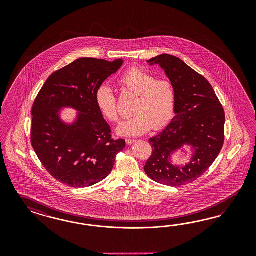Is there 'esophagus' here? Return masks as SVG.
<instances>
[{"mask_svg":"<svg viewBox=\"0 0 256 256\" xmlns=\"http://www.w3.org/2000/svg\"><path fill=\"white\" fill-rule=\"evenodd\" d=\"M135 142H136V140L126 139V144H128V146H130L132 144H134Z\"/></svg>","mask_w":256,"mask_h":256,"instance_id":"1","label":"esophagus"}]
</instances>
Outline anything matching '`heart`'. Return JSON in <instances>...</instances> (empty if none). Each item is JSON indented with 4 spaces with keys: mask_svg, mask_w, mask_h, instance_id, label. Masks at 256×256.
I'll return each instance as SVG.
<instances>
[{
    "mask_svg": "<svg viewBox=\"0 0 256 256\" xmlns=\"http://www.w3.org/2000/svg\"><path fill=\"white\" fill-rule=\"evenodd\" d=\"M124 89L139 96L132 112L135 114L123 122L117 133L126 137H137L151 128H162L174 116L176 108V91L168 78H156L146 71L132 68L118 80ZM94 101L103 116L110 122L119 121L117 96L108 84L98 86Z\"/></svg>",
    "mask_w": 256,
    "mask_h": 256,
    "instance_id": "1",
    "label": "heart"
}]
</instances>
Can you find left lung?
Here are the masks:
<instances>
[{"label":"left lung","instance_id":"left-lung-1","mask_svg":"<svg viewBox=\"0 0 256 256\" xmlns=\"http://www.w3.org/2000/svg\"><path fill=\"white\" fill-rule=\"evenodd\" d=\"M158 64L176 91V116L158 136L149 139L152 155L144 172L156 182L179 186L199 178L215 162L224 142V110L208 80L176 56L162 54L148 61ZM183 144L196 149L192 162L179 168L168 162Z\"/></svg>","mask_w":256,"mask_h":256}]
</instances>
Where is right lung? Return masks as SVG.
I'll use <instances>...</instances> for the list:
<instances>
[{
    "mask_svg": "<svg viewBox=\"0 0 256 256\" xmlns=\"http://www.w3.org/2000/svg\"><path fill=\"white\" fill-rule=\"evenodd\" d=\"M122 64L121 59H78L52 73L36 96L32 108V146L48 172L64 185L86 188L100 182L126 146L124 140L112 139L94 101L96 88ZM66 106L80 112L71 126L58 116Z\"/></svg>",
    "mask_w": 256,
    "mask_h": 256,
    "instance_id": "1",
    "label": "right lung"
}]
</instances>
